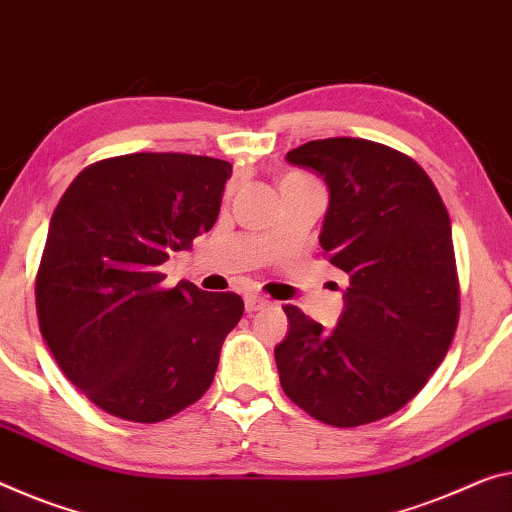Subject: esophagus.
<instances>
[{"label": "esophagus", "instance_id": "34e87169", "mask_svg": "<svg viewBox=\"0 0 512 512\" xmlns=\"http://www.w3.org/2000/svg\"><path fill=\"white\" fill-rule=\"evenodd\" d=\"M265 306H270V300L263 295H256V293H249L245 295V309L251 313V311H261L265 309Z\"/></svg>", "mask_w": 512, "mask_h": 512}]
</instances>
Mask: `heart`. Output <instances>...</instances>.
Wrapping results in <instances>:
<instances>
[{
    "label": "heart",
    "mask_w": 512,
    "mask_h": 512,
    "mask_svg": "<svg viewBox=\"0 0 512 512\" xmlns=\"http://www.w3.org/2000/svg\"><path fill=\"white\" fill-rule=\"evenodd\" d=\"M283 180H309V178H304V176H297V174H290V176H286Z\"/></svg>",
    "instance_id": "heart-1"
}]
</instances>
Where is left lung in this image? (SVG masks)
Returning a JSON list of instances; mask_svg holds the SVG:
<instances>
[{
  "mask_svg": "<svg viewBox=\"0 0 512 512\" xmlns=\"http://www.w3.org/2000/svg\"><path fill=\"white\" fill-rule=\"evenodd\" d=\"M286 160L327 183L320 247L350 286L332 332L283 306L290 329L274 348L281 389L327 426H364L410 403L453 341L460 283L451 219L426 171L384 144L318 139Z\"/></svg>",
  "mask_w": 512,
  "mask_h": 512,
  "instance_id": "8db88e82",
  "label": "left lung"
}]
</instances>
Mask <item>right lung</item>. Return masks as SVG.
<instances>
[{
	"label": "right lung",
	"mask_w": 512,
	"mask_h": 512,
	"mask_svg": "<svg viewBox=\"0 0 512 512\" xmlns=\"http://www.w3.org/2000/svg\"><path fill=\"white\" fill-rule=\"evenodd\" d=\"M231 169L130 153L93 162L61 196L36 274L38 325L64 375L107 414L157 423L210 389L245 304L190 281L164 288L160 265L212 229Z\"/></svg>",
	"instance_id": "right-lung-1"
}]
</instances>
